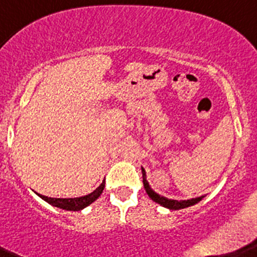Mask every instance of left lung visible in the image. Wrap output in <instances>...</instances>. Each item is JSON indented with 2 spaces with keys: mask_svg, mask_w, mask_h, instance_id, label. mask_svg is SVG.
Segmentation results:
<instances>
[{
  "mask_svg": "<svg viewBox=\"0 0 257 257\" xmlns=\"http://www.w3.org/2000/svg\"><path fill=\"white\" fill-rule=\"evenodd\" d=\"M142 178H144V187H145V189H146L147 194L150 195L151 199H152L153 202L158 203V204L163 205V207L172 209V210H178V209L188 208V207H190V205L197 204V203L199 202V200H202L203 198H204V195H202V197L193 198V199H188V200L168 199V198L161 197L160 194H157V193H156V192H153L152 188H151L150 184H148V182H147V179H146V172H145L144 168H142Z\"/></svg>",
  "mask_w": 257,
  "mask_h": 257,
  "instance_id": "left-lung-1",
  "label": "left lung"
}]
</instances>
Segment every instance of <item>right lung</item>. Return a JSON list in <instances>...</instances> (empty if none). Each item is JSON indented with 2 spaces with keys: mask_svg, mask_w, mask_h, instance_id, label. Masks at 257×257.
<instances>
[{
  "mask_svg": "<svg viewBox=\"0 0 257 257\" xmlns=\"http://www.w3.org/2000/svg\"><path fill=\"white\" fill-rule=\"evenodd\" d=\"M104 188H105V182H102V183L100 184V187H97L94 192L90 193L88 195H85V197H80V198H65V199H63V198H49L42 194H38V195L42 198V199L46 200L47 203L54 205V207L65 209V210L76 211V210H81L83 208L88 207V205L91 204L92 202H95V200L101 195Z\"/></svg>",
  "mask_w": 257,
  "mask_h": 257,
  "instance_id": "right-lung-1",
  "label": "right lung"
}]
</instances>
